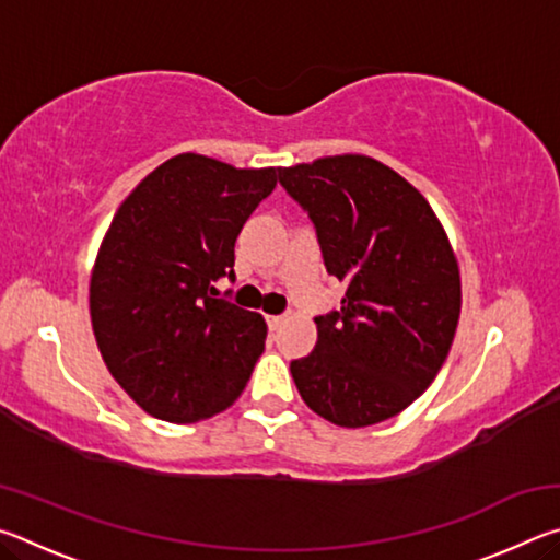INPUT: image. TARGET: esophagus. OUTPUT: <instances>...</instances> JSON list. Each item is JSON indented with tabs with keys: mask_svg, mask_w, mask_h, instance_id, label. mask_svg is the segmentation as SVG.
I'll return each instance as SVG.
<instances>
[{
	"mask_svg": "<svg viewBox=\"0 0 560 560\" xmlns=\"http://www.w3.org/2000/svg\"><path fill=\"white\" fill-rule=\"evenodd\" d=\"M283 324H287V316H267L269 330H279Z\"/></svg>",
	"mask_w": 560,
	"mask_h": 560,
	"instance_id": "34e87169",
	"label": "esophagus"
}]
</instances>
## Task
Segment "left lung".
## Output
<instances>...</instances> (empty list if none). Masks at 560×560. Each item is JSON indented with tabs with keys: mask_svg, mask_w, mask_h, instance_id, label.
<instances>
[{
	"mask_svg": "<svg viewBox=\"0 0 560 560\" xmlns=\"http://www.w3.org/2000/svg\"><path fill=\"white\" fill-rule=\"evenodd\" d=\"M308 212L338 311L316 316L318 340L291 375L311 410L338 428H368L428 390L459 324L462 281L430 202L381 160L318 158L279 167Z\"/></svg>",
	"mask_w": 560,
	"mask_h": 560,
	"instance_id": "left-lung-1",
	"label": "left lung"
}]
</instances>
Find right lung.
<instances>
[{
  "label": "right lung",
  "instance_id": "1",
  "mask_svg": "<svg viewBox=\"0 0 560 560\" xmlns=\"http://www.w3.org/2000/svg\"><path fill=\"white\" fill-rule=\"evenodd\" d=\"M277 167L240 170L183 153L122 200L91 273L103 363L158 420L189 424L230 407L264 353L267 324L217 299L234 242L271 195Z\"/></svg>",
  "mask_w": 560,
  "mask_h": 560
}]
</instances>
